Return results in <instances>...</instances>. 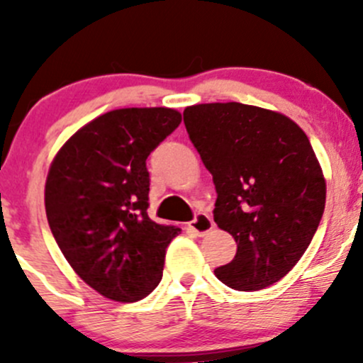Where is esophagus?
<instances>
[{
	"mask_svg": "<svg viewBox=\"0 0 363 363\" xmlns=\"http://www.w3.org/2000/svg\"><path fill=\"white\" fill-rule=\"evenodd\" d=\"M189 228H191L196 235L203 237L205 233H208L214 228V221H212L211 216L205 214V212H199V214L195 216V219L189 223Z\"/></svg>",
	"mask_w": 363,
	"mask_h": 363,
	"instance_id": "1",
	"label": "esophagus"
}]
</instances>
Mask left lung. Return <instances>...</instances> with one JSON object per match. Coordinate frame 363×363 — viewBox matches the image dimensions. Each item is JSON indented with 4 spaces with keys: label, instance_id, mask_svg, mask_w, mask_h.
I'll return each instance as SVG.
<instances>
[{
    "label": "left lung",
    "instance_id": "obj_1",
    "mask_svg": "<svg viewBox=\"0 0 363 363\" xmlns=\"http://www.w3.org/2000/svg\"><path fill=\"white\" fill-rule=\"evenodd\" d=\"M189 140L212 174L214 221L235 239V258L214 274L256 291L283 279L309 247L325 211L323 172L290 117L237 104L184 111Z\"/></svg>",
    "mask_w": 363,
    "mask_h": 363
}]
</instances>
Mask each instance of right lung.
Returning a JSON list of instances; mask_svg holds the SVG:
<instances>
[{"instance_id":"1","label":"right lung","mask_w":363,"mask_h":363,"mask_svg":"<svg viewBox=\"0 0 363 363\" xmlns=\"http://www.w3.org/2000/svg\"><path fill=\"white\" fill-rule=\"evenodd\" d=\"M181 124L174 108H119L60 149L45 182L50 232L77 276L116 302L160 284L164 250L181 228L152 221L145 160Z\"/></svg>"}]
</instances>
